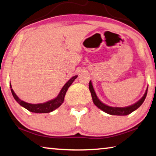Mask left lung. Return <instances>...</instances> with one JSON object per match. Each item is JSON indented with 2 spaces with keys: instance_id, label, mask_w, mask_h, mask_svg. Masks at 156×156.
Segmentation results:
<instances>
[{
  "instance_id": "8db88e82",
  "label": "left lung",
  "mask_w": 156,
  "mask_h": 156,
  "mask_svg": "<svg viewBox=\"0 0 156 156\" xmlns=\"http://www.w3.org/2000/svg\"><path fill=\"white\" fill-rule=\"evenodd\" d=\"M89 89H90L94 103V104L97 106L99 109L102 110L103 111H104L105 112L109 114V115H119V116L129 115V114L133 112V111L137 110L144 101L146 96H147V90H148V89H147V90H146V92L144 94V95L143 96V97L141 98L139 101H137V103H135V104H133L130 106H128V107H126V108H114V107H110V106L106 105L105 104H104V103L101 102V101L98 100V98H97V96L96 95V93L94 91V90L92 84H91V81H90V83H89Z\"/></svg>"
}]
</instances>
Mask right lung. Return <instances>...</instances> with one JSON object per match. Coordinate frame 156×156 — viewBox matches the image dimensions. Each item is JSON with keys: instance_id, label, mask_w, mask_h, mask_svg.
<instances>
[{"instance_id": "right-lung-1", "label": "right lung", "mask_w": 156, "mask_h": 156, "mask_svg": "<svg viewBox=\"0 0 156 156\" xmlns=\"http://www.w3.org/2000/svg\"><path fill=\"white\" fill-rule=\"evenodd\" d=\"M78 77V76H74L73 77L71 78L67 83H66L64 87L62 88L59 95L57 96L54 99L49 101L48 102L44 103H39V104H31V103H28L26 102H24L23 101H21L19 99L18 96L16 95V94L14 92L13 90L12 89V86L10 85L11 91L12 95H13L14 99H15L19 104H20L21 106L26 108L30 112H35V113H48L51 112L54 110L57 109V108L60 107L62 105V103L64 102V99H65V96L66 94V91H67L68 88L70 87V85L73 83L74 80Z\"/></svg>"}]
</instances>
